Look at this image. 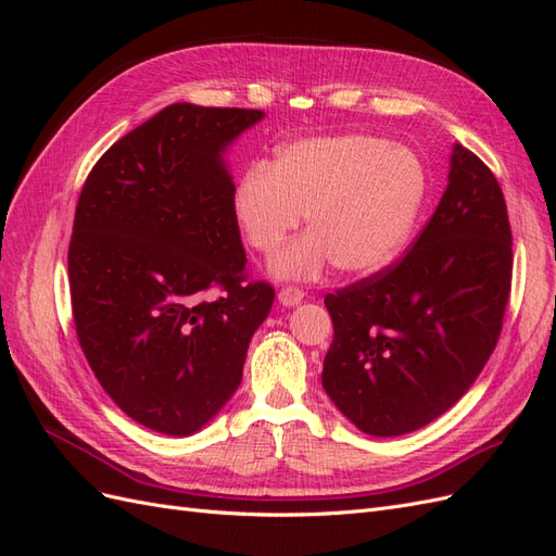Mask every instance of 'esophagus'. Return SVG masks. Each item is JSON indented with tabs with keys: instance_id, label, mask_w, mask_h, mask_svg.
Returning a JSON list of instances; mask_svg holds the SVG:
<instances>
[{
	"instance_id": "esophagus-1",
	"label": "esophagus",
	"mask_w": 556,
	"mask_h": 556,
	"mask_svg": "<svg viewBox=\"0 0 556 556\" xmlns=\"http://www.w3.org/2000/svg\"><path fill=\"white\" fill-rule=\"evenodd\" d=\"M306 299V294H304V290H299V288H294V285H288V288H282L280 292H278V301L282 306H296V304H301V301Z\"/></svg>"
}]
</instances>
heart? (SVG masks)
<instances>
[{
	"label": "heart",
	"instance_id": "obj_1",
	"mask_svg": "<svg viewBox=\"0 0 556 556\" xmlns=\"http://www.w3.org/2000/svg\"><path fill=\"white\" fill-rule=\"evenodd\" d=\"M425 194L427 172L413 150L339 134L282 148L271 169L250 166L233 192V213L262 255H274L306 213L311 231L271 262L280 278H315L331 264L366 276L399 257Z\"/></svg>",
	"mask_w": 556,
	"mask_h": 556
}]
</instances>
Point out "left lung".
Segmentation results:
<instances>
[{
    "mask_svg": "<svg viewBox=\"0 0 556 556\" xmlns=\"http://www.w3.org/2000/svg\"><path fill=\"white\" fill-rule=\"evenodd\" d=\"M513 231L501 185L454 143L447 188L408 255L325 296L323 387L368 435L433 422L476 382L506 315Z\"/></svg>",
    "mask_w": 556,
    "mask_h": 556,
    "instance_id": "obj_1",
    "label": "left lung"
}]
</instances>
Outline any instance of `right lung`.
<instances>
[{
    "mask_svg": "<svg viewBox=\"0 0 556 556\" xmlns=\"http://www.w3.org/2000/svg\"><path fill=\"white\" fill-rule=\"evenodd\" d=\"M262 117L166 106L99 157L78 197L66 260L83 355L117 408L166 435L199 431L239 390L274 306L271 285L248 280L223 160Z\"/></svg>",
    "mask_w": 556,
    "mask_h": 556,
    "instance_id": "obj_1",
    "label": "right lung"
}]
</instances>
